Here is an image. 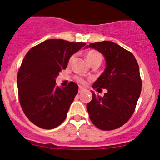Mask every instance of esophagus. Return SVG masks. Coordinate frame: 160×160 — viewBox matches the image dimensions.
<instances>
[{"mask_svg":"<svg viewBox=\"0 0 160 160\" xmlns=\"http://www.w3.org/2000/svg\"><path fill=\"white\" fill-rule=\"evenodd\" d=\"M84 90H85V89L83 88V87H79V88H78V93H82V91H84Z\"/></svg>","mask_w":160,"mask_h":160,"instance_id":"obj_1","label":"esophagus"}]
</instances>
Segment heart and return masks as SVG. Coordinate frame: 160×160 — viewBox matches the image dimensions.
Returning <instances> with one entry per match:
<instances>
[{"instance_id": "1", "label": "heart", "mask_w": 160, "mask_h": 160, "mask_svg": "<svg viewBox=\"0 0 160 160\" xmlns=\"http://www.w3.org/2000/svg\"><path fill=\"white\" fill-rule=\"evenodd\" d=\"M73 56L70 58L69 59V62H71L72 60H73ZM86 58H87V62L90 63V65L93 64L94 62H98V63H101L102 61V56L101 53L99 52L96 51V50H89L86 53ZM74 79L76 80V82H78V83H81V84H84L85 83V79L83 78L81 76H75L74 77Z\"/></svg>"}]
</instances>
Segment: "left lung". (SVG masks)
<instances>
[{"mask_svg": "<svg viewBox=\"0 0 160 160\" xmlns=\"http://www.w3.org/2000/svg\"><path fill=\"white\" fill-rule=\"evenodd\" d=\"M102 53L107 62L105 71L93 88L107 89L104 96L92 92L87 108L91 122L98 129L111 131L128 122L136 107L142 89L139 68L132 53L112 42L90 43Z\"/></svg>", "mask_w": 160, "mask_h": 160, "instance_id": "obj_1", "label": "left lung"}]
</instances>
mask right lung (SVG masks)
Returning <instances> with one entry per match:
<instances>
[{
    "label": "right lung",
    "mask_w": 160,
    "mask_h": 160,
    "mask_svg": "<svg viewBox=\"0 0 160 160\" xmlns=\"http://www.w3.org/2000/svg\"><path fill=\"white\" fill-rule=\"evenodd\" d=\"M86 43L49 39L29 49L18 73V98L24 113L43 129H53L66 119L78 87L70 82L60 88L55 78L67 66L70 56Z\"/></svg>",
    "instance_id": "obj_1"
}]
</instances>
